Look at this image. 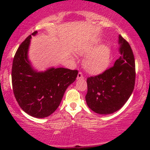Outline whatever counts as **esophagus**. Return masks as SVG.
I'll return each instance as SVG.
<instances>
[{"instance_id": "34e87169", "label": "esophagus", "mask_w": 150, "mask_h": 150, "mask_svg": "<svg viewBox=\"0 0 150 150\" xmlns=\"http://www.w3.org/2000/svg\"><path fill=\"white\" fill-rule=\"evenodd\" d=\"M84 78L83 75V73L81 72V71H79V74H78V76H77V79H83Z\"/></svg>"}]
</instances>
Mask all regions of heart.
<instances>
[{
  "mask_svg": "<svg viewBox=\"0 0 150 150\" xmlns=\"http://www.w3.org/2000/svg\"><path fill=\"white\" fill-rule=\"evenodd\" d=\"M97 44H88L81 51V54L85 56L89 54L84 61L83 66L85 70L91 74H98L105 70L109 65L111 57L109 47L103 44L95 48Z\"/></svg>",
  "mask_w": 150,
  "mask_h": 150,
  "instance_id": "heart-1",
  "label": "heart"
}]
</instances>
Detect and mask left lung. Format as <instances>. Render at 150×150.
<instances>
[{"instance_id":"obj_1","label":"left lung","mask_w":150,"mask_h":150,"mask_svg":"<svg viewBox=\"0 0 150 150\" xmlns=\"http://www.w3.org/2000/svg\"><path fill=\"white\" fill-rule=\"evenodd\" d=\"M120 57L112 67L88 77L85 100L96 113L110 114L120 110L129 99L134 87L135 61L128 42L119 36Z\"/></svg>"}]
</instances>
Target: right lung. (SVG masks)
Masks as SVG:
<instances>
[{"label": "right lung", "mask_w": 150, "mask_h": 150, "mask_svg": "<svg viewBox=\"0 0 150 150\" xmlns=\"http://www.w3.org/2000/svg\"><path fill=\"white\" fill-rule=\"evenodd\" d=\"M30 38V35L20 45L13 57L12 87L16 99L24 112L34 117L44 118L59 107L65 90L75 81L79 71L63 67H52L42 72L34 70L28 60Z\"/></svg>", "instance_id": "right-lung-1"}]
</instances>
